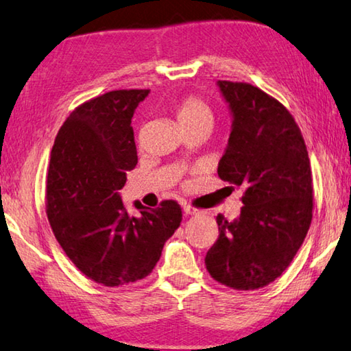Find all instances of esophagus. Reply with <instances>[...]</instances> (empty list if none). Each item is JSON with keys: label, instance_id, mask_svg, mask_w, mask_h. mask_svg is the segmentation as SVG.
<instances>
[{"label": "esophagus", "instance_id": "1", "mask_svg": "<svg viewBox=\"0 0 351 351\" xmlns=\"http://www.w3.org/2000/svg\"><path fill=\"white\" fill-rule=\"evenodd\" d=\"M183 211H185V215H188V216H194V215H199L200 213L197 208H194V206H189V205L183 206Z\"/></svg>", "mask_w": 351, "mask_h": 351}]
</instances>
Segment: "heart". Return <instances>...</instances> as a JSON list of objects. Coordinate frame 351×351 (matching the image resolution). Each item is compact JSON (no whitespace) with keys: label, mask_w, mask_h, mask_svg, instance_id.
<instances>
[{"label":"heart","mask_w":351,"mask_h":351,"mask_svg":"<svg viewBox=\"0 0 351 351\" xmlns=\"http://www.w3.org/2000/svg\"><path fill=\"white\" fill-rule=\"evenodd\" d=\"M174 113L183 129L197 124H213V110L200 96H185L174 106Z\"/></svg>","instance_id":"heart-1"}]
</instances>
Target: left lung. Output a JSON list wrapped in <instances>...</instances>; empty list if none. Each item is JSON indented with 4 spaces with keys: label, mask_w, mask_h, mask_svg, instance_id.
I'll use <instances>...</instances> for the list:
<instances>
[{
    "label": "left lung",
    "mask_w": 351,
    "mask_h": 351,
    "mask_svg": "<svg viewBox=\"0 0 351 351\" xmlns=\"http://www.w3.org/2000/svg\"><path fill=\"white\" fill-rule=\"evenodd\" d=\"M233 114L217 174L244 188L237 221L216 217L219 237L205 266L238 291L267 286L286 271L313 219V176L305 140L288 108L245 82H217Z\"/></svg>",
    "instance_id": "8db88e82"
}]
</instances>
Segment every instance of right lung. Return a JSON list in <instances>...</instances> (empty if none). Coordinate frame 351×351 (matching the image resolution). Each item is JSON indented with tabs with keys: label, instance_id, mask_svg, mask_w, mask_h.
Returning <instances> with one entry per match:
<instances>
[{
	"label": "right lung",
	"instance_id": "obj_1",
	"mask_svg": "<svg viewBox=\"0 0 351 351\" xmlns=\"http://www.w3.org/2000/svg\"><path fill=\"white\" fill-rule=\"evenodd\" d=\"M149 90H113L77 106L56 136L46 176V215L85 277L123 286L147 277L182 222L176 200L124 208L119 189L138 163L132 117Z\"/></svg>",
	"mask_w": 351,
	"mask_h": 351
}]
</instances>
